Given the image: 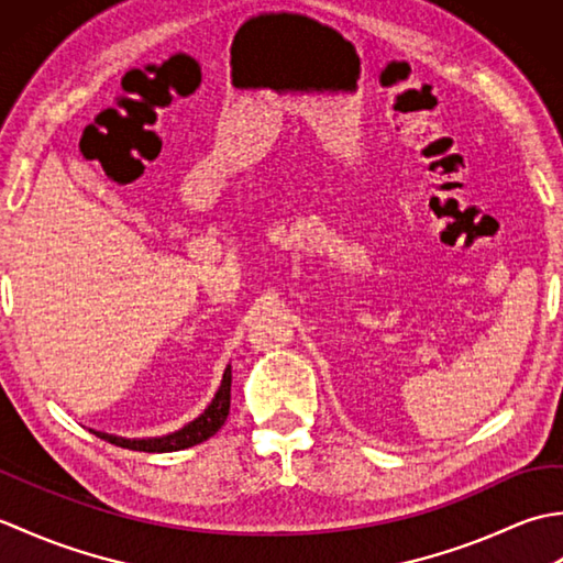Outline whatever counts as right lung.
<instances>
[{"label": "right lung", "instance_id": "right-lung-1", "mask_svg": "<svg viewBox=\"0 0 563 563\" xmlns=\"http://www.w3.org/2000/svg\"><path fill=\"white\" fill-rule=\"evenodd\" d=\"M232 367H224V375L220 382V389L214 391L212 401L208 404V409L202 411L194 421L186 423L184 428L174 430L169 435L162 438H147V440H125L118 435H106L101 433L103 440L113 442L118 448H128V450H137V452H176V450H186L194 448L198 442L212 438L218 430L224 426L227 413H230V397H232Z\"/></svg>", "mask_w": 563, "mask_h": 563}]
</instances>
